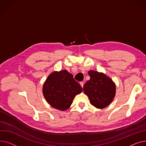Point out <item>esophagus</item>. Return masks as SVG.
Returning a JSON list of instances; mask_svg holds the SVG:
<instances>
[{
  "instance_id": "obj_1",
  "label": "esophagus",
  "mask_w": 146,
  "mask_h": 146,
  "mask_svg": "<svg viewBox=\"0 0 146 146\" xmlns=\"http://www.w3.org/2000/svg\"><path fill=\"white\" fill-rule=\"evenodd\" d=\"M80 86L83 88V85H84V83L83 82H80Z\"/></svg>"
}]
</instances>
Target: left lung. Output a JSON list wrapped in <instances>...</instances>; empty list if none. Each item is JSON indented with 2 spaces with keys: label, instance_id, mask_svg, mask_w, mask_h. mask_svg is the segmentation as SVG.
<instances>
[{
  "label": "left lung",
  "instance_id": "left-lung-1",
  "mask_svg": "<svg viewBox=\"0 0 146 146\" xmlns=\"http://www.w3.org/2000/svg\"><path fill=\"white\" fill-rule=\"evenodd\" d=\"M88 74L90 80L83 86L84 93L95 108L104 109L112 102L115 96V84L104 73L89 70Z\"/></svg>",
  "mask_w": 146,
  "mask_h": 146
}]
</instances>
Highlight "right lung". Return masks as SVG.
<instances>
[{
  "label": "right lung",
  "mask_w": 146,
  "mask_h": 146,
  "mask_svg": "<svg viewBox=\"0 0 146 146\" xmlns=\"http://www.w3.org/2000/svg\"><path fill=\"white\" fill-rule=\"evenodd\" d=\"M80 84L66 70L54 71L49 74L42 87L46 101L52 108L66 111L70 108L74 97L82 92Z\"/></svg>",
  "instance_id": "obj_1"
}]
</instances>
